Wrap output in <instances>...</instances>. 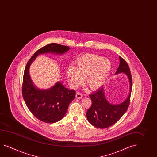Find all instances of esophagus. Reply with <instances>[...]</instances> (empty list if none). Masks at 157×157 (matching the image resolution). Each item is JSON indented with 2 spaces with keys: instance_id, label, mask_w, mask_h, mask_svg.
Returning a JSON list of instances; mask_svg holds the SVG:
<instances>
[{
  "instance_id": "obj_1",
  "label": "esophagus",
  "mask_w": 157,
  "mask_h": 157,
  "mask_svg": "<svg viewBox=\"0 0 157 157\" xmlns=\"http://www.w3.org/2000/svg\"><path fill=\"white\" fill-rule=\"evenodd\" d=\"M75 96H76V98H82L83 96V95L80 92H77Z\"/></svg>"
}]
</instances>
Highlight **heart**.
<instances>
[{"label": "heart", "instance_id": "heart-1", "mask_svg": "<svg viewBox=\"0 0 157 157\" xmlns=\"http://www.w3.org/2000/svg\"><path fill=\"white\" fill-rule=\"evenodd\" d=\"M77 66L70 65L66 71L70 86L74 89L86 83L92 90H97L105 83L112 70V64L104 57L87 54L77 59Z\"/></svg>", "mask_w": 157, "mask_h": 157}]
</instances>
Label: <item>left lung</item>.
I'll return each mask as SVG.
<instances>
[{
    "label": "left lung",
    "mask_w": 157,
    "mask_h": 157,
    "mask_svg": "<svg viewBox=\"0 0 157 157\" xmlns=\"http://www.w3.org/2000/svg\"><path fill=\"white\" fill-rule=\"evenodd\" d=\"M119 58V66L115 74L124 73L127 76L130 84L129 95L125 101L118 105L111 104L109 102L105 96L103 87L89 95L92 100V105L87 110V118L90 123L97 128H106L113 125L124 115L129 106L132 87V76L127 62L121 56Z\"/></svg>",
    "instance_id": "obj_1"
}]
</instances>
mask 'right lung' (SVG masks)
<instances>
[{"label": "right lung", "mask_w": 157, "mask_h": 157, "mask_svg": "<svg viewBox=\"0 0 157 157\" xmlns=\"http://www.w3.org/2000/svg\"><path fill=\"white\" fill-rule=\"evenodd\" d=\"M70 48L57 43H51L38 49L29 60L25 69L22 82V96L29 110L42 122L53 123L59 121L65 115L69 105L73 100L75 91L57 82L45 90L35 87L29 74V67L36 56L45 53L61 55Z\"/></svg>", "instance_id": "1"}]
</instances>
